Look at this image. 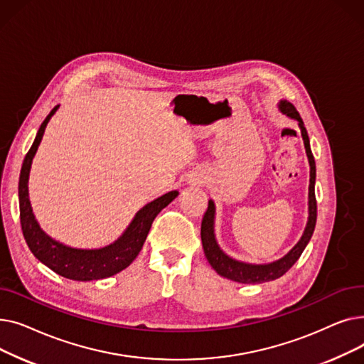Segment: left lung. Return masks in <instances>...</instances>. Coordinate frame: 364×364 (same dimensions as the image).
Masks as SVG:
<instances>
[{"label": "left lung", "mask_w": 364, "mask_h": 364, "mask_svg": "<svg viewBox=\"0 0 364 364\" xmlns=\"http://www.w3.org/2000/svg\"><path fill=\"white\" fill-rule=\"evenodd\" d=\"M279 109L282 113L288 114L289 118L298 121V125L301 128V136L304 140L305 151H307V158L310 164V187H309V221L307 225H305V230L299 242L292 247V250L286 254L283 258L270 262V264H250V262H242L237 259H233L232 257H228L221 251V247L218 246L215 240V233H214V220H215V205L214 200L209 199L208 202V209L203 215L202 225H200V237H202V246H203V252L208 259V262L211 264L213 269L223 277H227L230 280L239 282V283H264V282H270L282 277L286 272H288L291 267L298 261L301 254L304 252L305 246L309 245L314 227H316V220H317V202H316V193H314V184H316V162L314 156L311 153L310 147V139L307 129L304 127V122L299 117L298 110L295 106L286 100H280Z\"/></svg>", "instance_id": "left-lung-1"}]
</instances>
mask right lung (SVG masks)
<instances>
[{"mask_svg":"<svg viewBox=\"0 0 364 364\" xmlns=\"http://www.w3.org/2000/svg\"><path fill=\"white\" fill-rule=\"evenodd\" d=\"M57 109H59V105L48 113V117L44 119L40 129H38L36 137L29 151L26 153L21 169V178H18V206H21L22 232L31 252L54 273L78 282L106 279L122 272L136 259V257L141 251L153 220L156 218V215L165 206H168L178 196V192L177 190H172V192H168L164 196L143 206L118 240H114L105 247H99V250H78V247H70L51 239L43 232V228L35 220L29 202L28 181L32 159L38 150V146H40L43 140L46 127Z\"/></svg>","mask_w":364,"mask_h":364,"instance_id":"1","label":"right lung"}]
</instances>
